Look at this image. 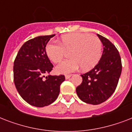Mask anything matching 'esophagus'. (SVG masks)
Instances as JSON below:
<instances>
[{
  "label": "esophagus",
  "instance_id": "34e87169",
  "mask_svg": "<svg viewBox=\"0 0 132 132\" xmlns=\"http://www.w3.org/2000/svg\"><path fill=\"white\" fill-rule=\"evenodd\" d=\"M71 76H72V75H66L65 76V78H66V79H68Z\"/></svg>",
  "mask_w": 132,
  "mask_h": 132
}]
</instances>
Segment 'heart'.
Returning <instances> with one entry per match:
<instances>
[{
	"instance_id": "heart-1",
	"label": "heart",
	"mask_w": 132,
	"mask_h": 132,
	"mask_svg": "<svg viewBox=\"0 0 132 132\" xmlns=\"http://www.w3.org/2000/svg\"><path fill=\"white\" fill-rule=\"evenodd\" d=\"M45 51L53 63L60 62L65 51H70L71 59L63 61L55 68L59 74H68L76 71L80 66L83 70H88L96 66L102 55V43L97 37L90 34L72 33L62 36L59 44L48 42Z\"/></svg>"
}]
</instances>
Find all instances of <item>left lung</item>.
I'll list each match as a JSON object with an SVG mask.
<instances>
[{
  "label": "left lung",
  "mask_w": 132,
  "mask_h": 132,
  "mask_svg": "<svg viewBox=\"0 0 132 132\" xmlns=\"http://www.w3.org/2000/svg\"><path fill=\"white\" fill-rule=\"evenodd\" d=\"M97 36L103 46L101 57L94 68L81 75L82 83L76 88L79 98L92 105L100 104L112 96L122 71L121 56L117 48L103 36Z\"/></svg>",
  "instance_id": "8db88e82"
}]
</instances>
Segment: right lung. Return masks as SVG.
Returning a JSON list of instances; mask_svg holds the SVG:
<instances>
[{
  "label": "right lung",
  "mask_w": 132,
  "mask_h": 132,
  "mask_svg": "<svg viewBox=\"0 0 132 132\" xmlns=\"http://www.w3.org/2000/svg\"><path fill=\"white\" fill-rule=\"evenodd\" d=\"M55 35L38 36L26 42L20 48L13 63V81L21 97L29 104L42 108L51 104L59 96L64 75L48 74L53 65L45 51Z\"/></svg>",
  "instance_id": "add662e5"
}]
</instances>
